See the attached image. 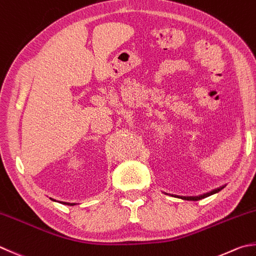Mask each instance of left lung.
I'll list each match as a JSON object with an SVG mask.
<instances>
[{"label":"left lung","instance_id":"8db88e82","mask_svg":"<svg viewBox=\"0 0 256 256\" xmlns=\"http://www.w3.org/2000/svg\"><path fill=\"white\" fill-rule=\"evenodd\" d=\"M224 187H225V185H224V186H220V187H218V188H215V190H210V192H205V194L200 195V196H177V197H180V198H182V200H200L205 198V197H208V196H210V195L216 194V192H218L220 190H223ZM172 196H174V195H172Z\"/></svg>","mask_w":256,"mask_h":256}]
</instances>
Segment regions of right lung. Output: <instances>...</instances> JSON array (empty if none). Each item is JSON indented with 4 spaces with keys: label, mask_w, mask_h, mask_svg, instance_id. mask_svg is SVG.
<instances>
[{
    "label": "right lung",
    "mask_w": 256,
    "mask_h": 256,
    "mask_svg": "<svg viewBox=\"0 0 256 256\" xmlns=\"http://www.w3.org/2000/svg\"><path fill=\"white\" fill-rule=\"evenodd\" d=\"M52 200V198H51ZM54 200V202H56V200ZM60 203H62V204H64V205H70V206H74V205H76L74 203H66V202H60Z\"/></svg>",
    "instance_id": "right-lung-1"
}]
</instances>
